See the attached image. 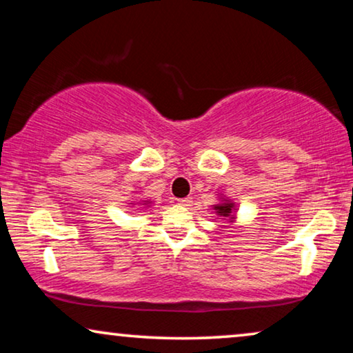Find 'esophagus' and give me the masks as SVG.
Wrapping results in <instances>:
<instances>
[{"label":"esophagus","mask_w":353,"mask_h":353,"mask_svg":"<svg viewBox=\"0 0 353 353\" xmlns=\"http://www.w3.org/2000/svg\"><path fill=\"white\" fill-rule=\"evenodd\" d=\"M178 204L183 205V207H190L192 204V199H191V197H185V199H178Z\"/></svg>","instance_id":"34e87169"}]
</instances>
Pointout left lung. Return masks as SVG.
<instances>
[{"label":"left lung","mask_w":353,"mask_h":353,"mask_svg":"<svg viewBox=\"0 0 353 353\" xmlns=\"http://www.w3.org/2000/svg\"><path fill=\"white\" fill-rule=\"evenodd\" d=\"M231 209H233V205H231V204H221V205L215 207V210H219V214L223 215V216H230Z\"/></svg>","instance_id":"obj_1"}]
</instances>
